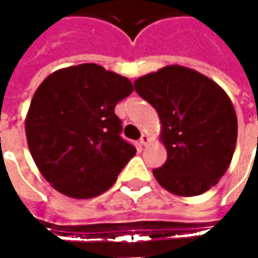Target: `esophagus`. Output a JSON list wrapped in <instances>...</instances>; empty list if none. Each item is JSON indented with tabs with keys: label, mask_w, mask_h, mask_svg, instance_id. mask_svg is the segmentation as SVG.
<instances>
[{
	"label": "esophagus",
	"mask_w": 258,
	"mask_h": 258,
	"mask_svg": "<svg viewBox=\"0 0 258 258\" xmlns=\"http://www.w3.org/2000/svg\"><path fill=\"white\" fill-rule=\"evenodd\" d=\"M140 142H141V145H144L145 146L148 142H149V137L146 134H142V137L140 138Z\"/></svg>",
	"instance_id": "1"
}]
</instances>
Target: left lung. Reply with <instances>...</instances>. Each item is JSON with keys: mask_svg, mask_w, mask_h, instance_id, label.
<instances>
[{"mask_svg": "<svg viewBox=\"0 0 258 258\" xmlns=\"http://www.w3.org/2000/svg\"><path fill=\"white\" fill-rule=\"evenodd\" d=\"M156 109L167 160L153 175L164 189L196 196L218 182L232 160L238 118L229 96L199 72L171 64L135 80Z\"/></svg>", "mask_w": 258, "mask_h": 258, "instance_id": "left-lung-1", "label": "left lung"}]
</instances>
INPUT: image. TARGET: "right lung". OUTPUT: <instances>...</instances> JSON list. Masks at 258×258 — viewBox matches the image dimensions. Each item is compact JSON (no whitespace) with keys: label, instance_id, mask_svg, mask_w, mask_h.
<instances>
[{"label":"right lung","instance_id":"right-lung-1","mask_svg":"<svg viewBox=\"0 0 258 258\" xmlns=\"http://www.w3.org/2000/svg\"><path fill=\"white\" fill-rule=\"evenodd\" d=\"M127 77L95 63L49 74L26 116L29 149L42 177L60 194L90 199L107 190L134 157L114 107L133 92Z\"/></svg>","mask_w":258,"mask_h":258}]
</instances>
